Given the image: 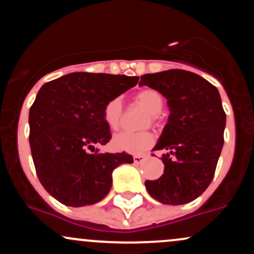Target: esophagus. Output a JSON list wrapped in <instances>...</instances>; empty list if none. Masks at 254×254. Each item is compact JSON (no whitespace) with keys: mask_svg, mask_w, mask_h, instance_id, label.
<instances>
[{"mask_svg":"<svg viewBox=\"0 0 254 254\" xmlns=\"http://www.w3.org/2000/svg\"><path fill=\"white\" fill-rule=\"evenodd\" d=\"M146 158H147V155H144V154L133 155V161H135V164H141Z\"/></svg>","mask_w":254,"mask_h":254,"instance_id":"1","label":"esophagus"}]
</instances>
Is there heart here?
Returning <instances> with one entry per match:
<instances>
[{"mask_svg": "<svg viewBox=\"0 0 254 254\" xmlns=\"http://www.w3.org/2000/svg\"><path fill=\"white\" fill-rule=\"evenodd\" d=\"M135 101L146 108L150 113V121L155 123L163 111L164 97L155 89L146 88L135 94ZM104 121L108 127L118 130L122 125L123 102L121 97H112L104 106ZM154 143V136L150 131H122L113 137L114 148L130 154H140Z\"/></svg>", "mask_w": 254, "mask_h": 254, "instance_id": "obj_1", "label": "heart"}]
</instances>
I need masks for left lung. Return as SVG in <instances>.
I'll return each instance as SVG.
<instances>
[{"instance_id":"obj_1","label":"left lung","mask_w":254,"mask_h":254,"mask_svg":"<svg viewBox=\"0 0 254 254\" xmlns=\"http://www.w3.org/2000/svg\"><path fill=\"white\" fill-rule=\"evenodd\" d=\"M140 85L158 90L170 108L168 123L153 149L166 150L161 158L164 174L144 186L161 204L193 201L212 182L224 143L225 112L218 90L185 69L143 74Z\"/></svg>"}]
</instances>
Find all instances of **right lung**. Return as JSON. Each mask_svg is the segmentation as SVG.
I'll return each instance as SVG.
<instances>
[{
  "label": "right lung",
  "mask_w": 254,
  "mask_h": 254,
  "mask_svg": "<svg viewBox=\"0 0 254 254\" xmlns=\"http://www.w3.org/2000/svg\"><path fill=\"white\" fill-rule=\"evenodd\" d=\"M138 77L74 72L46 83L30 108V147L36 174L61 204L79 207L102 200L112 171L131 164L127 153H101L111 140L104 106L137 84Z\"/></svg>",
  "instance_id": "1"
}]
</instances>
